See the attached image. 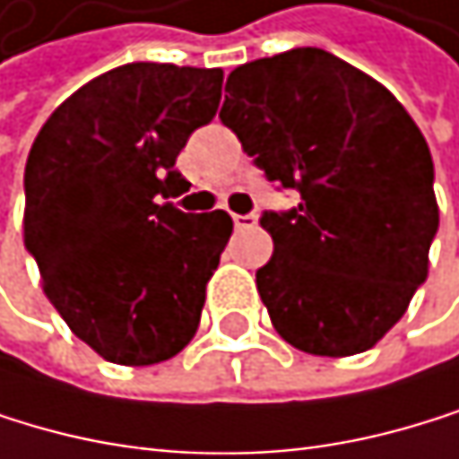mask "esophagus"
<instances>
[{
    "label": "esophagus",
    "instance_id": "obj_1",
    "mask_svg": "<svg viewBox=\"0 0 459 459\" xmlns=\"http://www.w3.org/2000/svg\"><path fill=\"white\" fill-rule=\"evenodd\" d=\"M232 221H235V227H238V230H249V227H257V216H255V212H247V216H240V212H235Z\"/></svg>",
    "mask_w": 459,
    "mask_h": 459
}]
</instances>
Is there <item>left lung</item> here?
I'll list each match as a JSON object with an SVG mask.
<instances>
[{
    "mask_svg": "<svg viewBox=\"0 0 459 459\" xmlns=\"http://www.w3.org/2000/svg\"><path fill=\"white\" fill-rule=\"evenodd\" d=\"M219 118L299 204L263 212L271 324L296 349L349 357L404 316L437 232L429 146L399 99L316 47L238 65Z\"/></svg>",
    "mask_w": 459,
    "mask_h": 459,
    "instance_id": "1",
    "label": "left lung"
}]
</instances>
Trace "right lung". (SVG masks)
Listing matches in <instances>:
<instances>
[{
    "instance_id": "1",
    "label": "right lung",
    "mask_w": 459,
    "mask_h": 459,
    "mask_svg": "<svg viewBox=\"0 0 459 459\" xmlns=\"http://www.w3.org/2000/svg\"><path fill=\"white\" fill-rule=\"evenodd\" d=\"M221 68L126 63L47 118L24 169V247L68 329L118 366H154L196 335L232 235L224 210L182 212L174 163L221 102Z\"/></svg>"
}]
</instances>
